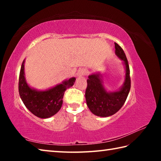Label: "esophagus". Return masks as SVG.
<instances>
[{
	"label": "esophagus",
	"mask_w": 161,
	"mask_h": 161,
	"mask_svg": "<svg viewBox=\"0 0 161 161\" xmlns=\"http://www.w3.org/2000/svg\"><path fill=\"white\" fill-rule=\"evenodd\" d=\"M87 72H88L87 69H84V68H82V69H80V70L78 71L77 75L79 76V77H81V76H85V75H86Z\"/></svg>",
	"instance_id": "esophagus-1"
}]
</instances>
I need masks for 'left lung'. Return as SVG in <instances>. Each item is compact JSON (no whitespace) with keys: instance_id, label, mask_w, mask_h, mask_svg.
Listing matches in <instances>:
<instances>
[{"instance_id":"1","label":"left lung","mask_w":161,"mask_h":161,"mask_svg":"<svg viewBox=\"0 0 161 161\" xmlns=\"http://www.w3.org/2000/svg\"><path fill=\"white\" fill-rule=\"evenodd\" d=\"M115 44V53L124 62L126 67V77L123 86L118 92H108L102 85L99 74L89 76L85 92L86 104L90 111L98 116L107 117L116 114L124 104L130 89L129 65L124 52L117 43Z\"/></svg>"}]
</instances>
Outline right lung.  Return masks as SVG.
<instances>
[{
    "instance_id": "right-lung-1",
    "label": "right lung",
    "mask_w": 161,
    "mask_h": 161,
    "mask_svg": "<svg viewBox=\"0 0 161 161\" xmlns=\"http://www.w3.org/2000/svg\"><path fill=\"white\" fill-rule=\"evenodd\" d=\"M24 62L21 65L18 83L21 99L27 108L35 116L42 119L50 118L61 108L64 92L74 85L76 79L71 78L48 90L37 91L31 89L26 83L24 76Z\"/></svg>"
}]
</instances>
